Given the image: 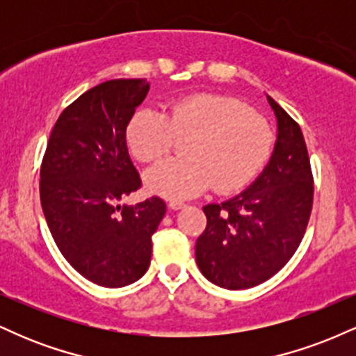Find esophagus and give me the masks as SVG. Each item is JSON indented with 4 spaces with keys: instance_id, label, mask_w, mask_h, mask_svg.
<instances>
[{
    "instance_id": "esophagus-1",
    "label": "esophagus",
    "mask_w": 356,
    "mask_h": 356,
    "mask_svg": "<svg viewBox=\"0 0 356 356\" xmlns=\"http://www.w3.org/2000/svg\"><path fill=\"white\" fill-rule=\"evenodd\" d=\"M182 207H184V202H177V201L169 202V209H172V211H179V209H182Z\"/></svg>"
}]
</instances>
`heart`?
<instances>
[{"mask_svg":"<svg viewBox=\"0 0 356 356\" xmlns=\"http://www.w3.org/2000/svg\"><path fill=\"white\" fill-rule=\"evenodd\" d=\"M179 138L187 159H170L145 172L147 191L165 199H189L214 184L219 192L238 191L266 162L273 132L263 117L243 104L216 95H192L167 112L142 108L127 125V144L138 161L152 162Z\"/></svg>","mask_w":356,"mask_h":356,"instance_id":"heart-1","label":"heart"}]
</instances>
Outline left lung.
<instances>
[{"label": "left lung", "mask_w": 356, "mask_h": 356, "mask_svg": "<svg viewBox=\"0 0 356 356\" xmlns=\"http://www.w3.org/2000/svg\"><path fill=\"white\" fill-rule=\"evenodd\" d=\"M276 117L271 157L254 182L220 204L204 206L206 231L195 263L206 280L246 289L275 276L291 259L308 226L313 175L300 125L266 95Z\"/></svg>", "instance_id": "obj_1"}]
</instances>
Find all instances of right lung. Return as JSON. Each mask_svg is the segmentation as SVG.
I'll list each match as a JSON object with an SVG mask.
<instances>
[{
  "mask_svg": "<svg viewBox=\"0 0 356 356\" xmlns=\"http://www.w3.org/2000/svg\"><path fill=\"white\" fill-rule=\"evenodd\" d=\"M149 81L108 80L61 112L40 170L44 219L60 252L104 288L136 283L149 269L152 234L165 202L120 204L140 187L125 130L149 93Z\"/></svg>",
  "mask_w": 356,
  "mask_h": 356,
  "instance_id": "add662e5",
  "label": "right lung"
}]
</instances>
